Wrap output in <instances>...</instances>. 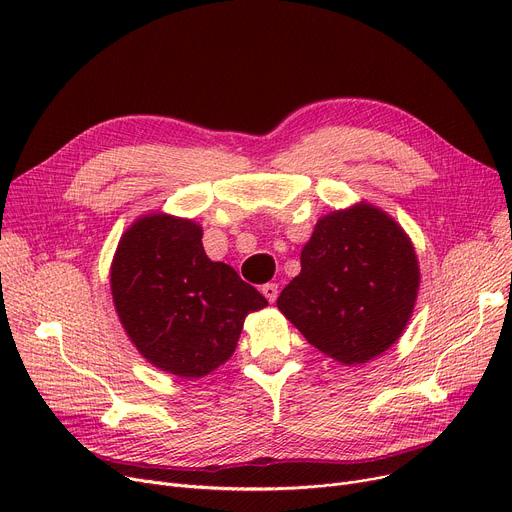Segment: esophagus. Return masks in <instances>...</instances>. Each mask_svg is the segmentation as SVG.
Instances as JSON below:
<instances>
[{
  "label": "esophagus",
  "mask_w": 512,
  "mask_h": 512,
  "mask_svg": "<svg viewBox=\"0 0 512 512\" xmlns=\"http://www.w3.org/2000/svg\"><path fill=\"white\" fill-rule=\"evenodd\" d=\"M261 292H263V297L270 301V303H274L276 299H278V284H274V282H267V284H263L261 286Z\"/></svg>",
  "instance_id": "obj_1"
}]
</instances>
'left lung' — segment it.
Masks as SVG:
<instances>
[{"label":"left lung","mask_w":512,"mask_h":512,"mask_svg":"<svg viewBox=\"0 0 512 512\" xmlns=\"http://www.w3.org/2000/svg\"><path fill=\"white\" fill-rule=\"evenodd\" d=\"M417 288L411 240L384 211L363 203L317 222L301 274L280 292L278 309L317 351L357 365L398 340Z\"/></svg>","instance_id":"8db88e82"}]
</instances>
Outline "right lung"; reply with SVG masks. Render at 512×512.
Instances as JSON below:
<instances>
[{
    "label": "right lung",
    "instance_id": "obj_1",
    "mask_svg": "<svg viewBox=\"0 0 512 512\" xmlns=\"http://www.w3.org/2000/svg\"><path fill=\"white\" fill-rule=\"evenodd\" d=\"M191 220L149 215L120 240L112 294L139 353L178 378H203L234 353L242 324L265 297L230 265L211 261Z\"/></svg>",
    "mask_w": 512,
    "mask_h": 512
}]
</instances>
